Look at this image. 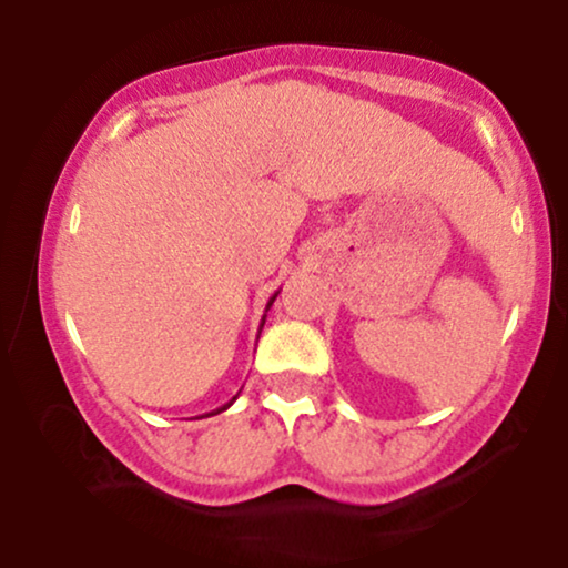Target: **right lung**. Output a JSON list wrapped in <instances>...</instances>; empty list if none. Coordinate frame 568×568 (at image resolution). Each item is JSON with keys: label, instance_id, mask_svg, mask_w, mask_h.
Instances as JSON below:
<instances>
[{"label": "right lung", "instance_id": "add662e5", "mask_svg": "<svg viewBox=\"0 0 568 568\" xmlns=\"http://www.w3.org/2000/svg\"><path fill=\"white\" fill-rule=\"evenodd\" d=\"M277 293L280 291H275V293H272V296H270V302H266V310H264V317H262V325H258V334H262V328H264V321H266V312H270V306L272 304H275V298H277ZM234 400H237V395H234L232 397V400L230 403H224V406H221V408H216V410H211V414H205V416H213V414H221V410H226V408H230L232 406V403Z\"/></svg>", "mask_w": 568, "mask_h": 568}]
</instances>
